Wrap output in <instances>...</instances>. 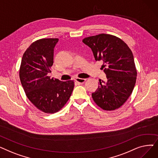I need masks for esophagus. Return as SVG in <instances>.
Returning a JSON list of instances; mask_svg holds the SVG:
<instances>
[{
	"label": "esophagus",
	"instance_id": "obj_1",
	"mask_svg": "<svg viewBox=\"0 0 158 158\" xmlns=\"http://www.w3.org/2000/svg\"><path fill=\"white\" fill-rule=\"evenodd\" d=\"M76 82H77L78 83H80V84H81V83H84V82L86 81V79H81V78H76Z\"/></svg>",
	"mask_w": 158,
	"mask_h": 158
}]
</instances>
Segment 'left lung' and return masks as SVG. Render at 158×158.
Masks as SVG:
<instances>
[{
    "mask_svg": "<svg viewBox=\"0 0 158 158\" xmlns=\"http://www.w3.org/2000/svg\"><path fill=\"white\" fill-rule=\"evenodd\" d=\"M94 53L96 61H102L101 70L107 81H99L92 94L94 102L104 110L119 108L132 92L137 76L134 56L127 45L119 38L101 34L82 40Z\"/></svg>",
    "mask_w": 158,
    "mask_h": 158,
    "instance_id": "1",
    "label": "left lung"
}]
</instances>
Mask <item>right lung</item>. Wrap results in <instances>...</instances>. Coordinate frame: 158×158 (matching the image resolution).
<instances>
[{"label": "right lung", "mask_w": 158, "mask_h": 158, "mask_svg": "<svg viewBox=\"0 0 158 158\" xmlns=\"http://www.w3.org/2000/svg\"><path fill=\"white\" fill-rule=\"evenodd\" d=\"M57 38H44L33 42L24 52L19 76L29 100L46 113L60 111L70 98L73 80L51 79L48 74L54 63V49Z\"/></svg>", "instance_id": "add662e5"}]
</instances>
